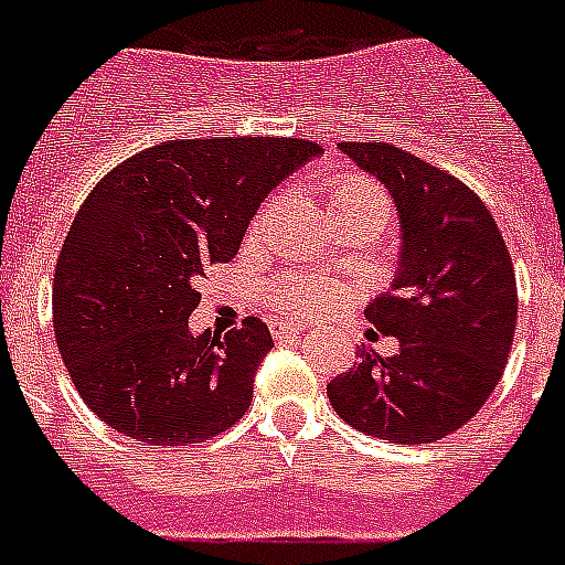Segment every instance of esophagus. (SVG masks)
Segmentation results:
<instances>
[{
  "label": "esophagus",
  "mask_w": 565,
  "mask_h": 565,
  "mask_svg": "<svg viewBox=\"0 0 565 565\" xmlns=\"http://www.w3.org/2000/svg\"><path fill=\"white\" fill-rule=\"evenodd\" d=\"M269 330H273L275 339H290V335H298L305 327L292 324V321H281V319H273L269 321Z\"/></svg>",
  "instance_id": "esophagus-1"
}]
</instances>
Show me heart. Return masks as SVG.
<instances>
[{
	"instance_id": "1",
	"label": "heart",
	"mask_w": 565,
	"mask_h": 565,
	"mask_svg": "<svg viewBox=\"0 0 565 565\" xmlns=\"http://www.w3.org/2000/svg\"><path fill=\"white\" fill-rule=\"evenodd\" d=\"M327 210L333 221H367L379 232L391 217V201L376 180L359 172H339L327 178ZM335 301V287L321 275H298L275 290V305L290 316H316Z\"/></svg>"
}]
</instances>
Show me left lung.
I'll return each instance as SVG.
<instances>
[{
	"mask_svg": "<svg viewBox=\"0 0 565 565\" xmlns=\"http://www.w3.org/2000/svg\"><path fill=\"white\" fill-rule=\"evenodd\" d=\"M339 149L385 183L399 212V269L391 292L364 310L399 350L387 359L362 350L327 396L362 434L434 443L477 416L509 362L516 327L509 246L486 203L454 174L391 143Z\"/></svg>",
	"mask_w": 565,
	"mask_h": 565,
	"instance_id": "8db88e82",
	"label": "left lung"
}]
</instances>
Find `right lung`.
I'll return each instance as SVG.
<instances>
[{
	"instance_id": "1",
	"label": "right lung",
	"mask_w": 565,
	"mask_h": 565,
	"mask_svg": "<svg viewBox=\"0 0 565 565\" xmlns=\"http://www.w3.org/2000/svg\"><path fill=\"white\" fill-rule=\"evenodd\" d=\"M316 154L296 137L169 140L92 189L51 301L71 382L106 425L137 443L192 445L246 414L273 335L255 316L194 335L198 278L235 258L260 201Z\"/></svg>"
}]
</instances>
